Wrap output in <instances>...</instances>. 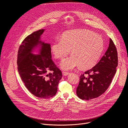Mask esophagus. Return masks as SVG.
<instances>
[{
	"instance_id": "34e87169",
	"label": "esophagus",
	"mask_w": 128,
	"mask_h": 128,
	"mask_svg": "<svg viewBox=\"0 0 128 128\" xmlns=\"http://www.w3.org/2000/svg\"><path fill=\"white\" fill-rule=\"evenodd\" d=\"M62 74L63 76H68L69 74V72H66V71H63L62 72Z\"/></svg>"
}]
</instances>
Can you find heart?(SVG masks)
<instances>
[{
	"label": "heart",
	"mask_w": 128,
	"mask_h": 128,
	"mask_svg": "<svg viewBox=\"0 0 128 128\" xmlns=\"http://www.w3.org/2000/svg\"><path fill=\"white\" fill-rule=\"evenodd\" d=\"M103 49L104 41L101 36L86 30L67 31L51 46L54 57L61 60L68 56L71 50L73 55L61 64L65 70L78 66L83 69L92 68L98 61Z\"/></svg>",
	"instance_id": "1"
}]
</instances>
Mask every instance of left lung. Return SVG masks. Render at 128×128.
<instances>
[{"label": "left lung", "instance_id": "1", "mask_svg": "<svg viewBox=\"0 0 128 128\" xmlns=\"http://www.w3.org/2000/svg\"><path fill=\"white\" fill-rule=\"evenodd\" d=\"M118 65L116 48L110 38L108 49L100 61L80 76L77 96L81 99L89 100L103 94L112 83Z\"/></svg>", "mask_w": 128, "mask_h": 128}]
</instances>
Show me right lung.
<instances>
[{"label":"right lung","instance_id":"right-lung-1","mask_svg":"<svg viewBox=\"0 0 128 128\" xmlns=\"http://www.w3.org/2000/svg\"><path fill=\"white\" fill-rule=\"evenodd\" d=\"M44 29L35 31L27 36L18 52V70L29 92L38 98L48 99L56 94L62 73L52 60L50 44L40 40ZM42 46L40 55L30 52L36 45Z\"/></svg>","mask_w":128,"mask_h":128}]
</instances>
